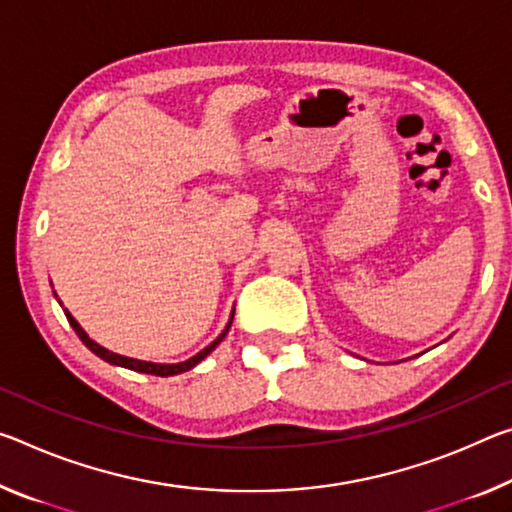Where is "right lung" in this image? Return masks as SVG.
Instances as JSON below:
<instances>
[{
    "instance_id": "obj_1",
    "label": "right lung",
    "mask_w": 512,
    "mask_h": 512,
    "mask_svg": "<svg viewBox=\"0 0 512 512\" xmlns=\"http://www.w3.org/2000/svg\"><path fill=\"white\" fill-rule=\"evenodd\" d=\"M66 316H68V321H70V326L75 328V332L79 335V339L81 342H84L88 348H91V351L97 355V358H102L104 362H111V364H118V367H125V369H132V371H141V373H152V376H175V373H182V371H189V369H193L196 367V364L200 362V360H205L209 353L214 351V348L223 342V337L227 335V330H230V326H232V321L227 323V328L221 332V335H218L212 344H209L207 348H202V351L198 353V355H193L191 360H186V362H177V364H154V362H143V360H134V358H125V355H118V353H111V351H107V348H102L100 344H95L91 337L86 335L84 332V328L79 326V323L72 319V316L66 312Z\"/></svg>"
}]
</instances>
